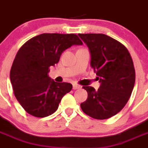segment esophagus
Listing matches in <instances>:
<instances>
[{
  "label": "esophagus",
  "mask_w": 148,
  "mask_h": 148,
  "mask_svg": "<svg viewBox=\"0 0 148 148\" xmlns=\"http://www.w3.org/2000/svg\"><path fill=\"white\" fill-rule=\"evenodd\" d=\"M81 86L78 85V84H73V90H78V89L81 88Z\"/></svg>",
  "instance_id": "esophagus-1"
}]
</instances>
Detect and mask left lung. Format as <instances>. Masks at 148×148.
I'll return each instance as SVG.
<instances>
[{"label": "left lung", "mask_w": 148, "mask_h": 148, "mask_svg": "<svg viewBox=\"0 0 148 148\" xmlns=\"http://www.w3.org/2000/svg\"><path fill=\"white\" fill-rule=\"evenodd\" d=\"M90 50V65L100 87H83L88 96L81 104L83 112L95 119H107L120 112L135 84V69L125 46L104 34H78Z\"/></svg>", "instance_id": "8db88e82"}]
</instances>
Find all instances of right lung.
<instances>
[{
  "mask_svg": "<svg viewBox=\"0 0 148 148\" xmlns=\"http://www.w3.org/2000/svg\"><path fill=\"white\" fill-rule=\"evenodd\" d=\"M82 44L75 34L44 33L29 39L18 50L10 81L17 100L29 114L43 118L57 110L73 85L55 82L48 75L49 67L59 61L64 51Z\"/></svg>",
  "mask_w": 148,
  "mask_h": 148,
  "instance_id": "1",
  "label": "right lung"
}]
</instances>
